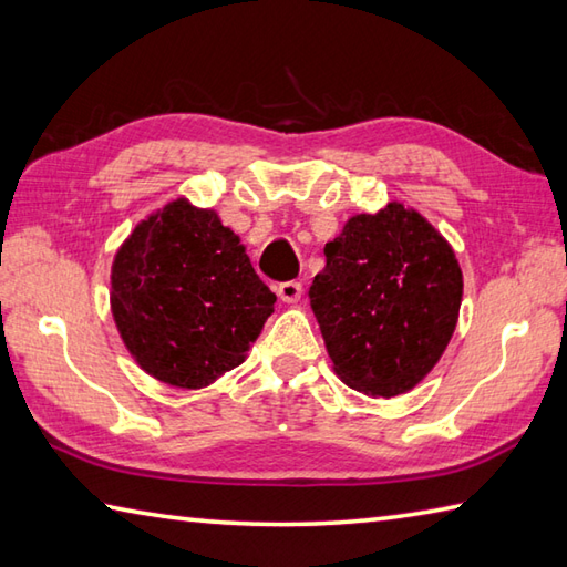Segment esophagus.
Segmentation results:
<instances>
[{"label": "esophagus", "instance_id": "esophagus-1", "mask_svg": "<svg viewBox=\"0 0 567 567\" xmlns=\"http://www.w3.org/2000/svg\"><path fill=\"white\" fill-rule=\"evenodd\" d=\"M276 293H279V298L286 300V303H296V300L303 296V284H300V281H281L279 286H276Z\"/></svg>", "mask_w": 567, "mask_h": 567}]
</instances>
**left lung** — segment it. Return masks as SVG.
<instances>
[{
    "instance_id": "8db88e82",
    "label": "left lung",
    "mask_w": 567,
    "mask_h": 567,
    "mask_svg": "<svg viewBox=\"0 0 567 567\" xmlns=\"http://www.w3.org/2000/svg\"><path fill=\"white\" fill-rule=\"evenodd\" d=\"M308 296L334 372L362 394L389 399L441 360L457 326L462 271L419 213L389 203L328 241Z\"/></svg>"
}]
</instances>
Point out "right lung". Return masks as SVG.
<instances>
[{
  "instance_id": "right-lung-1",
  "label": "right lung",
  "mask_w": 567,
  "mask_h": 567,
  "mask_svg": "<svg viewBox=\"0 0 567 567\" xmlns=\"http://www.w3.org/2000/svg\"><path fill=\"white\" fill-rule=\"evenodd\" d=\"M274 303L239 237L186 200L138 225L112 267L122 340L171 386H207L245 362Z\"/></svg>"
}]
</instances>
